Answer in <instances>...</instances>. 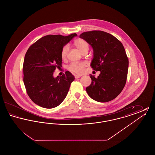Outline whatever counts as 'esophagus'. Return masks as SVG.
Listing matches in <instances>:
<instances>
[{
	"label": "esophagus",
	"mask_w": 155,
	"mask_h": 155,
	"mask_svg": "<svg viewBox=\"0 0 155 155\" xmlns=\"http://www.w3.org/2000/svg\"><path fill=\"white\" fill-rule=\"evenodd\" d=\"M82 75H75V78H80Z\"/></svg>",
	"instance_id": "1"
}]
</instances>
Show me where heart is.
<instances>
[{"mask_svg": "<svg viewBox=\"0 0 155 155\" xmlns=\"http://www.w3.org/2000/svg\"><path fill=\"white\" fill-rule=\"evenodd\" d=\"M74 46L79 50L82 54L84 53H88L89 50V45L88 42L82 39L78 38L75 39L74 42ZM69 50V47L68 45H65L61 50V56L62 59H64L66 58L67 53ZM86 66V63L85 62H80V63H73L68 66V70L71 72L75 73H80L84 67Z\"/></svg>", "mask_w": 155, "mask_h": 155, "instance_id": "1", "label": "heart"}]
</instances>
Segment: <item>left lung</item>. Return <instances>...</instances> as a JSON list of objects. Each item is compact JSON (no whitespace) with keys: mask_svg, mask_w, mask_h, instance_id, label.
<instances>
[{"mask_svg":"<svg viewBox=\"0 0 155 155\" xmlns=\"http://www.w3.org/2000/svg\"><path fill=\"white\" fill-rule=\"evenodd\" d=\"M80 38L92 46L91 66L101 72L97 78L90 74L92 82L86 91L97 102H109L121 93L127 81L128 59L124 48L116 37L102 31L85 32Z\"/></svg>","mask_w":155,"mask_h":155,"instance_id":"left-lung-1","label":"left lung"}]
</instances>
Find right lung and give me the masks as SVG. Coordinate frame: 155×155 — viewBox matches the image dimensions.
<instances>
[{
	"label": "right lung",
	"mask_w": 155,
	"mask_h": 155,
	"mask_svg": "<svg viewBox=\"0 0 155 155\" xmlns=\"http://www.w3.org/2000/svg\"><path fill=\"white\" fill-rule=\"evenodd\" d=\"M76 34L66 37L49 35L28 48L23 63V81L27 94L37 105L46 109L59 106L66 98L74 76L66 71L54 78L53 73L62 63L61 52Z\"/></svg>",
	"instance_id": "1"
}]
</instances>
